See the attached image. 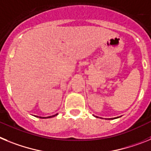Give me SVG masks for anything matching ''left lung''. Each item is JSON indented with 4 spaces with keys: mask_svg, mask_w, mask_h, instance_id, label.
<instances>
[{
    "mask_svg": "<svg viewBox=\"0 0 151 151\" xmlns=\"http://www.w3.org/2000/svg\"><path fill=\"white\" fill-rule=\"evenodd\" d=\"M114 119H115V118H114Z\"/></svg>",
    "mask_w": 151,
    "mask_h": 151,
    "instance_id": "1",
    "label": "left lung"
}]
</instances>
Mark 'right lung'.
Segmentation results:
<instances>
[{"label":"right lung","instance_id":"right-lung-1","mask_svg":"<svg viewBox=\"0 0 151 151\" xmlns=\"http://www.w3.org/2000/svg\"><path fill=\"white\" fill-rule=\"evenodd\" d=\"M58 114H55V115H52V116H48V117H39L40 118V119H48V118H52V117H54V116H55V115H57ZM36 117H38V116H36Z\"/></svg>","mask_w":151,"mask_h":151}]
</instances>
